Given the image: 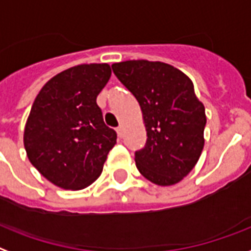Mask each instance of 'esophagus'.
<instances>
[{
	"instance_id": "obj_1",
	"label": "esophagus",
	"mask_w": 251,
	"mask_h": 251,
	"mask_svg": "<svg viewBox=\"0 0 251 251\" xmlns=\"http://www.w3.org/2000/svg\"><path fill=\"white\" fill-rule=\"evenodd\" d=\"M116 132H118V136H119L120 139H122V137H123V135H124L123 127H118V128H116Z\"/></svg>"
}]
</instances>
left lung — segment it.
Masks as SVG:
<instances>
[{
  "label": "left lung",
  "instance_id": "obj_1",
  "mask_svg": "<svg viewBox=\"0 0 251 251\" xmlns=\"http://www.w3.org/2000/svg\"><path fill=\"white\" fill-rule=\"evenodd\" d=\"M112 71L143 112L148 139L135 153L139 172L158 186L178 183L194 169L204 147L207 118L194 83L161 61L128 60L112 64Z\"/></svg>",
  "mask_w": 251,
  "mask_h": 251
}]
</instances>
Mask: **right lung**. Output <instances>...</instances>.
Here are the masks:
<instances>
[{
    "mask_svg": "<svg viewBox=\"0 0 251 251\" xmlns=\"http://www.w3.org/2000/svg\"><path fill=\"white\" fill-rule=\"evenodd\" d=\"M110 77L108 64H81L52 77L35 98L23 144L31 164L57 187L90 186L116 144L97 104Z\"/></svg>",
    "mask_w": 251,
    "mask_h": 251,
    "instance_id": "1",
    "label": "right lung"
}]
</instances>
